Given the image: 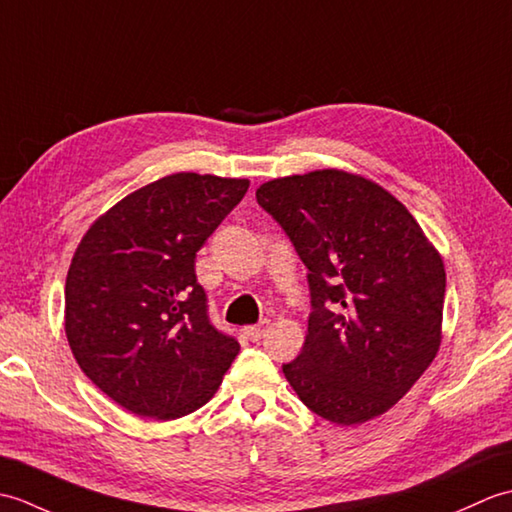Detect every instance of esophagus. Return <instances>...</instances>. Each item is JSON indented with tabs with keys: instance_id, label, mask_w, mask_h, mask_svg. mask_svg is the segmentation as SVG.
<instances>
[{
	"instance_id": "obj_1",
	"label": "esophagus",
	"mask_w": 512,
	"mask_h": 512,
	"mask_svg": "<svg viewBox=\"0 0 512 512\" xmlns=\"http://www.w3.org/2000/svg\"><path fill=\"white\" fill-rule=\"evenodd\" d=\"M268 328H270L268 321H259L257 325H248L244 334H246V339H250V341H259L268 332Z\"/></svg>"
}]
</instances>
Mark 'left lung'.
I'll return each instance as SVG.
<instances>
[{
    "label": "left lung",
    "mask_w": 512,
    "mask_h": 512,
    "mask_svg": "<svg viewBox=\"0 0 512 512\" xmlns=\"http://www.w3.org/2000/svg\"><path fill=\"white\" fill-rule=\"evenodd\" d=\"M257 202L308 268L312 312L284 374L343 427L389 411L436 358L447 273L407 206L343 169L264 182Z\"/></svg>",
    "instance_id": "1"
}]
</instances>
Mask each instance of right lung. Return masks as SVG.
<instances>
[{"label":"right lung","instance_id":"1","mask_svg":"<svg viewBox=\"0 0 512 512\" xmlns=\"http://www.w3.org/2000/svg\"><path fill=\"white\" fill-rule=\"evenodd\" d=\"M246 191V178L171 173L125 195L76 246L65 279L70 350L103 394L140 418L200 409L239 352L209 321L195 253Z\"/></svg>","mask_w":512,"mask_h":512}]
</instances>
